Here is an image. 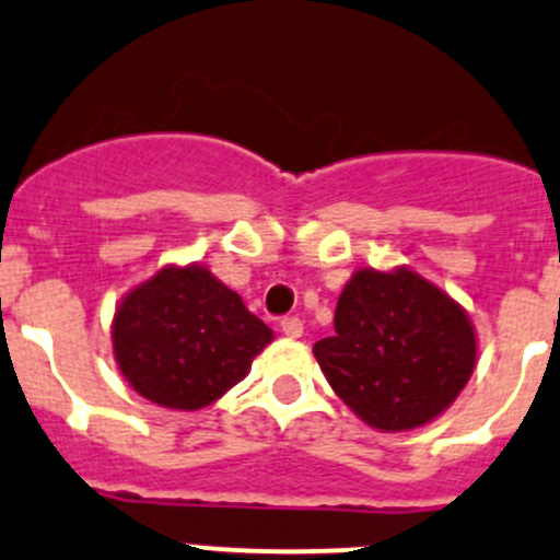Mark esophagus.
Here are the masks:
<instances>
[{
	"label": "esophagus",
	"instance_id": "1",
	"mask_svg": "<svg viewBox=\"0 0 560 560\" xmlns=\"http://www.w3.org/2000/svg\"><path fill=\"white\" fill-rule=\"evenodd\" d=\"M281 332H284L287 338H301L303 319H298V316H284V319H281Z\"/></svg>",
	"mask_w": 560,
	"mask_h": 560
}]
</instances>
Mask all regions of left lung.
Here are the masks:
<instances>
[{
    "label": "left lung",
    "mask_w": 560,
    "mask_h": 560,
    "mask_svg": "<svg viewBox=\"0 0 560 560\" xmlns=\"http://www.w3.org/2000/svg\"><path fill=\"white\" fill-rule=\"evenodd\" d=\"M336 336L314 358L338 398L385 433L415 431L453 406L477 365L466 308L409 268L354 270L336 306Z\"/></svg>",
    "instance_id": "1"
}]
</instances>
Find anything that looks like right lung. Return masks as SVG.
Here are the masks:
<instances>
[{
    "label": "right lung",
    "mask_w": 560,
    "mask_h": 560,
    "mask_svg": "<svg viewBox=\"0 0 560 560\" xmlns=\"http://www.w3.org/2000/svg\"><path fill=\"white\" fill-rule=\"evenodd\" d=\"M110 338L135 393L165 409L197 411L244 380L273 330L206 265L191 262L165 265L129 290Z\"/></svg>",
    "instance_id": "obj_1"
}]
</instances>
